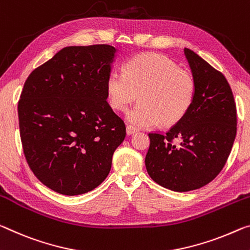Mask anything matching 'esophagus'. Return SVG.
I'll list each match as a JSON object with an SVG mask.
<instances>
[{
    "label": "esophagus",
    "instance_id": "esophagus-1",
    "mask_svg": "<svg viewBox=\"0 0 250 250\" xmlns=\"http://www.w3.org/2000/svg\"><path fill=\"white\" fill-rule=\"evenodd\" d=\"M136 132H138V129H136L132 125H126V134H128V136H131V134Z\"/></svg>",
    "mask_w": 250,
    "mask_h": 250
}]
</instances>
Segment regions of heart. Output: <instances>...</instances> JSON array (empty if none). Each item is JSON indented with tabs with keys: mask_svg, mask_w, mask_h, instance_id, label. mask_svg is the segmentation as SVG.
<instances>
[{
	"mask_svg": "<svg viewBox=\"0 0 250 250\" xmlns=\"http://www.w3.org/2000/svg\"><path fill=\"white\" fill-rule=\"evenodd\" d=\"M111 108L125 111L138 98L140 104L126 113L138 128L170 126L186 117L195 101L193 75L159 53H144L125 63V73L111 71L105 81Z\"/></svg>",
	"mask_w": 250,
	"mask_h": 250,
	"instance_id": "heart-1",
	"label": "heart"
}]
</instances>
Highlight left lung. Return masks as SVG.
I'll return each instance as SVG.
<instances>
[{"mask_svg": "<svg viewBox=\"0 0 250 250\" xmlns=\"http://www.w3.org/2000/svg\"><path fill=\"white\" fill-rule=\"evenodd\" d=\"M197 91L191 109L168 132L149 133L146 168L153 181L178 192L199 189L219 175L237 132L232 91L224 74L185 47Z\"/></svg>", "mask_w": 250, "mask_h": 250, "instance_id": "1", "label": "left lung"}]
</instances>
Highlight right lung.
<instances>
[{
    "mask_svg": "<svg viewBox=\"0 0 250 250\" xmlns=\"http://www.w3.org/2000/svg\"><path fill=\"white\" fill-rule=\"evenodd\" d=\"M117 50L66 46L33 70L18 104L20 136L35 177L55 192L82 195L109 175L125 125L106 102Z\"/></svg>",
    "mask_w": 250,
    "mask_h": 250,
    "instance_id": "1",
    "label": "right lung"
}]
</instances>
